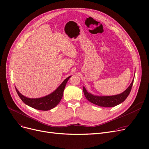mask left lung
I'll return each instance as SVG.
<instances>
[{"instance_id":"left-lung-1","label":"left lung","mask_w":149,"mask_h":149,"mask_svg":"<svg viewBox=\"0 0 149 149\" xmlns=\"http://www.w3.org/2000/svg\"><path fill=\"white\" fill-rule=\"evenodd\" d=\"M134 80L130 84L128 88L123 92V93H120L118 95H113V96H104V97H99V96H94L90 93H88L83 87V92L84 94L88 101H89L91 103L96 104L99 106L101 107H114L116 105L120 104V103H123V101L127 98L128 95L131 91L133 83H134Z\"/></svg>"}]
</instances>
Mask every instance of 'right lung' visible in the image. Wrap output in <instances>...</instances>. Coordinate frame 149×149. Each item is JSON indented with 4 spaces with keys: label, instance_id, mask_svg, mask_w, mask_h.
Returning a JSON list of instances; mask_svg holds the SVG:
<instances>
[{
    "label": "right lung",
    "instance_id": "obj_1",
    "mask_svg": "<svg viewBox=\"0 0 149 149\" xmlns=\"http://www.w3.org/2000/svg\"><path fill=\"white\" fill-rule=\"evenodd\" d=\"M70 77V76L66 78L63 82L60 85V86L51 94L42 98H29L22 95L16 88H15V90H16L19 97L22 100L23 102L28 106L37 109V110L49 111L56 107L60 103L63 95V91L66 84Z\"/></svg>",
    "mask_w": 149,
    "mask_h": 149
}]
</instances>
